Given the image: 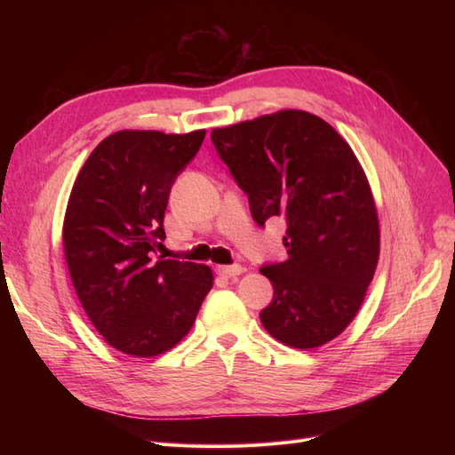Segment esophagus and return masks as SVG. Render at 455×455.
<instances>
[{
    "instance_id": "esophagus-1",
    "label": "esophagus",
    "mask_w": 455,
    "mask_h": 455,
    "mask_svg": "<svg viewBox=\"0 0 455 455\" xmlns=\"http://www.w3.org/2000/svg\"><path fill=\"white\" fill-rule=\"evenodd\" d=\"M216 271H218V275H222V277L231 279V277H237V275H241L244 271V267H241V266H220Z\"/></svg>"
}]
</instances>
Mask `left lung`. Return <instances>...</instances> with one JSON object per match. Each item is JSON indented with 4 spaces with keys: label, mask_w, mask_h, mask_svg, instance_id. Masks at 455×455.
<instances>
[{
    "label": "left lung",
    "mask_w": 455,
    "mask_h": 455,
    "mask_svg": "<svg viewBox=\"0 0 455 455\" xmlns=\"http://www.w3.org/2000/svg\"><path fill=\"white\" fill-rule=\"evenodd\" d=\"M211 139L256 224L283 216L288 226V258L259 267L273 284L261 324L294 349L332 341L359 313L379 258L374 196L351 146L301 109L212 129Z\"/></svg>",
    "instance_id": "left-lung-1"
}]
</instances>
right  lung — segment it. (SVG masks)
Returning <instances> with one entry per match:
<instances>
[{
	"mask_svg": "<svg viewBox=\"0 0 455 455\" xmlns=\"http://www.w3.org/2000/svg\"><path fill=\"white\" fill-rule=\"evenodd\" d=\"M204 132L109 134L68 199L62 241L76 294L106 343L125 355L149 359L172 349L212 288L209 266L154 258L171 188Z\"/></svg>",
	"mask_w": 455,
	"mask_h": 455,
	"instance_id": "obj_1",
	"label": "right lung"
}]
</instances>
